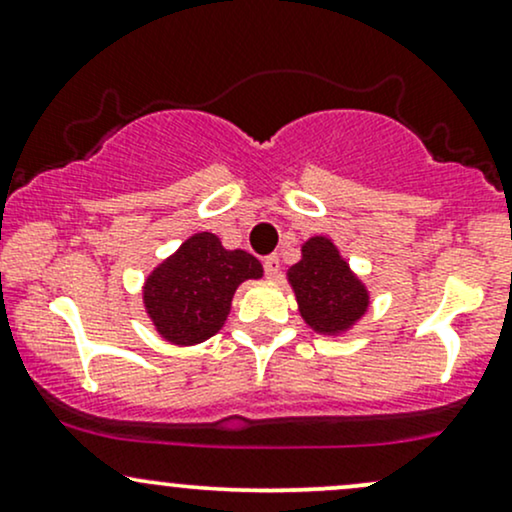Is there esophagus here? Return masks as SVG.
<instances>
[{"label":"esophagus","mask_w":512,"mask_h":512,"mask_svg":"<svg viewBox=\"0 0 512 512\" xmlns=\"http://www.w3.org/2000/svg\"><path fill=\"white\" fill-rule=\"evenodd\" d=\"M281 272V260L276 255H269L267 260H264V274H267V279H276Z\"/></svg>","instance_id":"obj_1"}]
</instances>
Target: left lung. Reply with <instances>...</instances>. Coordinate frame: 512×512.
<instances>
[{"label": "left lung", "instance_id": "left-lung-1", "mask_svg": "<svg viewBox=\"0 0 512 512\" xmlns=\"http://www.w3.org/2000/svg\"><path fill=\"white\" fill-rule=\"evenodd\" d=\"M300 317L324 336H341L360 322L369 307L367 286L353 274L331 238L315 236L303 243V260L288 269Z\"/></svg>", "mask_w": 512, "mask_h": 512}]
</instances>
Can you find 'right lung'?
Segmentation results:
<instances>
[{
	"mask_svg": "<svg viewBox=\"0 0 512 512\" xmlns=\"http://www.w3.org/2000/svg\"><path fill=\"white\" fill-rule=\"evenodd\" d=\"M262 272L250 252L226 250L214 233H195L147 276V317L164 341L195 346L224 326L240 283L262 279Z\"/></svg>",
	"mask_w": 512,
	"mask_h": 512,
	"instance_id": "add662e5",
	"label": "right lung"
}]
</instances>
